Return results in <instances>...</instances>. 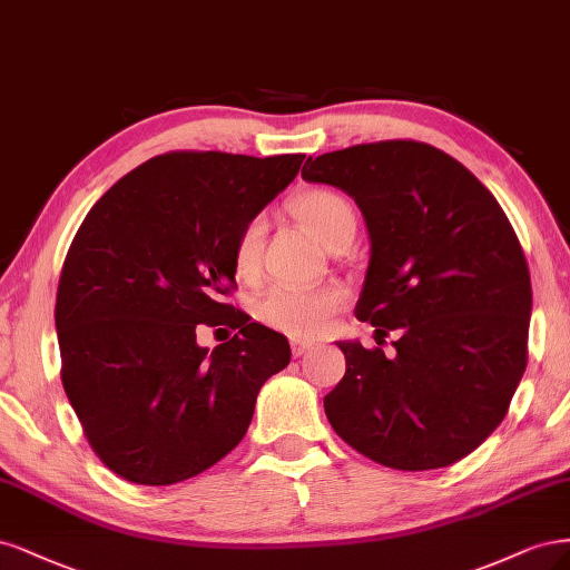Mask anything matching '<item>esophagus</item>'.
<instances>
[{
    "mask_svg": "<svg viewBox=\"0 0 570 570\" xmlns=\"http://www.w3.org/2000/svg\"><path fill=\"white\" fill-rule=\"evenodd\" d=\"M291 351H293V355L301 357V355H305V353H309V351H312V341L291 338Z\"/></svg>",
    "mask_w": 570,
    "mask_h": 570,
    "instance_id": "obj_1",
    "label": "esophagus"
}]
</instances>
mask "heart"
<instances>
[{"label":"heart","instance_id":"b5f03b06","mask_svg":"<svg viewBox=\"0 0 570 570\" xmlns=\"http://www.w3.org/2000/svg\"><path fill=\"white\" fill-rule=\"evenodd\" d=\"M291 213L298 223L315 234L317 242L332 248L343 236L355 234V210L343 194L334 189H307L291 200ZM265 219L253 217L234 242V269L238 277L250 279L261 267ZM345 291L341 286L296 288L274 286L255 305V315L272 328L293 338L317 336L341 305Z\"/></svg>","mask_w":570,"mask_h":570}]
</instances>
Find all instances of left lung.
<instances>
[{
	"label": "left lung",
	"instance_id": "obj_1",
	"mask_svg": "<svg viewBox=\"0 0 570 570\" xmlns=\"http://www.w3.org/2000/svg\"><path fill=\"white\" fill-rule=\"evenodd\" d=\"M303 179L355 198L372 253L355 307L395 357L338 341L324 397L347 445L400 471L450 466L502 424L528 364L530 274L504 210L462 163L391 139L307 158Z\"/></svg>",
	"mask_w": 570,
	"mask_h": 570
}]
</instances>
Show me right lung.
Returning a JSON list of instances; mask_svg holds the SVG:
<instances>
[{
	"instance_id": "obj_1",
	"label": "right lung",
	"mask_w": 570,
	"mask_h": 570,
	"mask_svg": "<svg viewBox=\"0 0 570 570\" xmlns=\"http://www.w3.org/2000/svg\"><path fill=\"white\" fill-rule=\"evenodd\" d=\"M303 154L170 151L108 189L72 238L57 291L61 381L91 450L120 479L173 485L248 431L288 341L225 303L234 242ZM238 327L210 354L195 326ZM219 332V328H217Z\"/></svg>"
}]
</instances>
